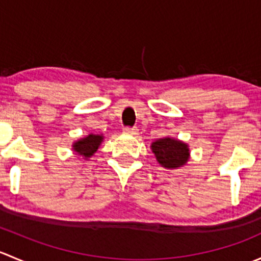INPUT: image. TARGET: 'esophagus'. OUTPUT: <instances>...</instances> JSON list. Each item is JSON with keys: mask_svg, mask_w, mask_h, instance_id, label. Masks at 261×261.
<instances>
[{"mask_svg": "<svg viewBox=\"0 0 261 261\" xmlns=\"http://www.w3.org/2000/svg\"><path fill=\"white\" fill-rule=\"evenodd\" d=\"M123 131H125V134H128V135H138L139 133V128L136 127V126H134V127H125L123 128Z\"/></svg>", "mask_w": 261, "mask_h": 261, "instance_id": "34e87169", "label": "esophagus"}]
</instances>
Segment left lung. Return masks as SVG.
Masks as SVG:
<instances>
[{"mask_svg":"<svg viewBox=\"0 0 261 261\" xmlns=\"http://www.w3.org/2000/svg\"><path fill=\"white\" fill-rule=\"evenodd\" d=\"M151 149L158 162L168 169H175L188 162V145L179 140L170 138L159 139L151 144Z\"/></svg>","mask_w":261,"mask_h":261,"instance_id":"1","label":"left lung"}]
</instances>
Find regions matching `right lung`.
I'll return each instance as SVG.
<instances>
[{"mask_svg": "<svg viewBox=\"0 0 261 261\" xmlns=\"http://www.w3.org/2000/svg\"><path fill=\"white\" fill-rule=\"evenodd\" d=\"M102 140H103V138L101 135H88L87 138L77 141L73 147H74V151L78 152L82 156L89 158L97 151Z\"/></svg>", "mask_w": 261, "mask_h": 261, "instance_id": "right-lung-1", "label": "right lung"}]
</instances>
